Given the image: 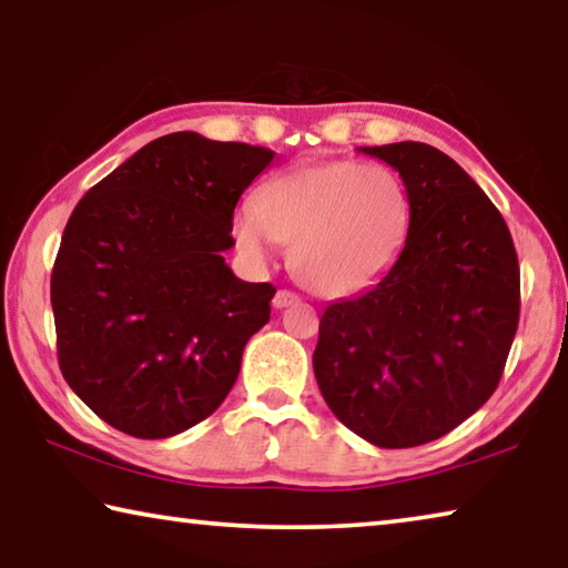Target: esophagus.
<instances>
[{
	"instance_id": "obj_1",
	"label": "esophagus",
	"mask_w": 568,
	"mask_h": 568,
	"mask_svg": "<svg viewBox=\"0 0 568 568\" xmlns=\"http://www.w3.org/2000/svg\"><path fill=\"white\" fill-rule=\"evenodd\" d=\"M295 303H301V295H295L293 291H277L273 297V305L277 311H283V307H291Z\"/></svg>"
}]
</instances>
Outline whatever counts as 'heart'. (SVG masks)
<instances>
[{
	"label": "heart",
	"mask_w": 568,
	"mask_h": 568,
	"mask_svg": "<svg viewBox=\"0 0 568 568\" xmlns=\"http://www.w3.org/2000/svg\"><path fill=\"white\" fill-rule=\"evenodd\" d=\"M240 250L253 261L291 245V267L323 297L361 293L398 261L410 230V197L381 162H311L265 182L257 203L235 210Z\"/></svg>",
	"instance_id": "obj_1"
}]
</instances>
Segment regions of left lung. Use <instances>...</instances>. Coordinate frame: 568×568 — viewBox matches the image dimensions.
<instances>
[{"label":"left lung","mask_w":568,"mask_h":568,"mask_svg":"<svg viewBox=\"0 0 568 568\" xmlns=\"http://www.w3.org/2000/svg\"><path fill=\"white\" fill-rule=\"evenodd\" d=\"M358 150L400 175L410 230L376 285L325 307L313 371L343 426L410 448L446 436L496 390L518 328V257L501 213L444 152Z\"/></svg>","instance_id":"left-lung-1"}]
</instances>
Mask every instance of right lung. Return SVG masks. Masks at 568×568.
<instances>
[{
	"instance_id": "obj_1",
	"label": "right lung",
	"mask_w": 568,
	"mask_h": 568,
	"mask_svg": "<svg viewBox=\"0 0 568 568\" xmlns=\"http://www.w3.org/2000/svg\"><path fill=\"white\" fill-rule=\"evenodd\" d=\"M273 158L172 132L77 203L52 271L57 355L70 388L112 428L178 436L235 386L275 287L240 281L223 253L235 245L240 195Z\"/></svg>"
}]
</instances>
